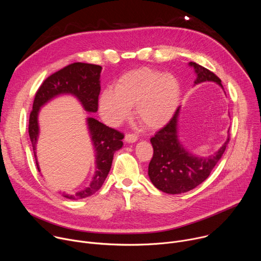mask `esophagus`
<instances>
[{"mask_svg": "<svg viewBox=\"0 0 261 261\" xmlns=\"http://www.w3.org/2000/svg\"><path fill=\"white\" fill-rule=\"evenodd\" d=\"M137 139H138V136L136 134H133V133H128L125 136V140L127 142H135V141H137Z\"/></svg>", "mask_w": 261, "mask_h": 261, "instance_id": "obj_1", "label": "esophagus"}]
</instances>
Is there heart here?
I'll return each mask as SVG.
<instances>
[{
    "mask_svg": "<svg viewBox=\"0 0 261 261\" xmlns=\"http://www.w3.org/2000/svg\"><path fill=\"white\" fill-rule=\"evenodd\" d=\"M179 95V84L171 74L140 68L124 74L116 89L101 93L99 111L107 124L117 126L130 116L135 104L137 120L148 129H157L173 116Z\"/></svg>",
    "mask_w": 261,
    "mask_h": 261,
    "instance_id": "1",
    "label": "heart"
}]
</instances>
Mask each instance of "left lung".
Returning a JSON list of instances; mask_svg holds the SVG:
<instances>
[{"instance_id": "8db88e82", "label": "left lung", "mask_w": 261, "mask_h": 261, "mask_svg": "<svg viewBox=\"0 0 261 261\" xmlns=\"http://www.w3.org/2000/svg\"><path fill=\"white\" fill-rule=\"evenodd\" d=\"M196 73L194 85L204 82L217 83L222 89L221 80L206 68L190 62ZM178 106L171 120L152 138L153 158L148 164V176L157 189L168 194L188 192L204 181L225 152L229 134L219 150L208 157H197L189 153L179 142L177 136ZM229 132V131H228Z\"/></svg>"}]
</instances>
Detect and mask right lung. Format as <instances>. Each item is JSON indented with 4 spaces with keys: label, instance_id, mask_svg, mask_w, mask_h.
Here are the masks:
<instances>
[{
    "label": "right lung",
    "instance_id": "add662e5",
    "mask_svg": "<svg viewBox=\"0 0 261 261\" xmlns=\"http://www.w3.org/2000/svg\"><path fill=\"white\" fill-rule=\"evenodd\" d=\"M102 67L94 64L73 63L48 76L37 91L29 120V135L32 142L36 165L40 171L36 156V144L39 136L38 114L40 108L59 95L70 94L76 97L88 113L98 110L100 94V73ZM89 132L95 148V174L87 188L62 196L69 199H82L96 193L103 185L113 163L114 154L123 146L124 134L109 128L94 118L87 119Z\"/></svg>",
    "mask_w": 261,
    "mask_h": 261
}]
</instances>
